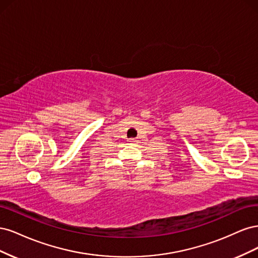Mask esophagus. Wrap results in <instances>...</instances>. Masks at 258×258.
<instances>
[{"label":"esophagus","instance_id":"1","mask_svg":"<svg viewBox=\"0 0 258 258\" xmlns=\"http://www.w3.org/2000/svg\"><path fill=\"white\" fill-rule=\"evenodd\" d=\"M128 142H130V143H135V142H137V140L135 139V138H132V139H129V141Z\"/></svg>","mask_w":258,"mask_h":258}]
</instances>
